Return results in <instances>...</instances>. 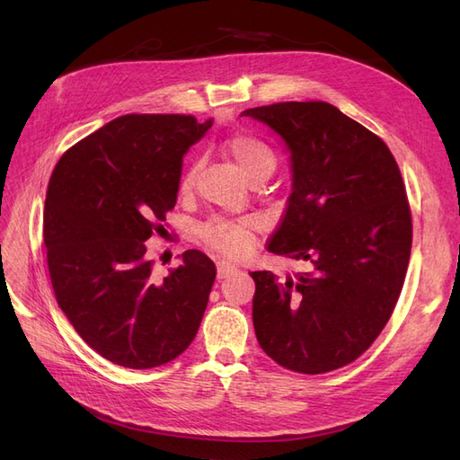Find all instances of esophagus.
I'll list each match as a JSON object with an SVG mask.
<instances>
[{"instance_id":"1","label":"esophagus","mask_w":460,"mask_h":460,"mask_svg":"<svg viewBox=\"0 0 460 460\" xmlns=\"http://www.w3.org/2000/svg\"><path fill=\"white\" fill-rule=\"evenodd\" d=\"M234 272H235V267H232L230 262L222 261V262L217 264V278H218V280H225L226 276H230V274H234Z\"/></svg>"}]
</instances>
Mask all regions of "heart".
<instances>
[{
    "mask_svg": "<svg viewBox=\"0 0 460 460\" xmlns=\"http://www.w3.org/2000/svg\"><path fill=\"white\" fill-rule=\"evenodd\" d=\"M226 155L234 163L235 169L247 180L261 172H272L274 171V153L270 147L261 142L259 137L249 136V134H238L230 137L225 146ZM193 176H196V169H191L184 180H182V190L190 191L193 184ZM261 228V220L257 217H245L240 220H222L215 218L208 220L207 225L201 226L199 235L208 243L222 253L230 257H240L245 255L249 249L253 247L255 242V232Z\"/></svg>",
    "mask_w": 460,
    "mask_h": 460,
    "instance_id": "1",
    "label": "heart"
}]
</instances>
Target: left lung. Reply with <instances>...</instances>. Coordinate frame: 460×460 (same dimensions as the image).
Returning a JSON list of instances; mask_svg holds the SVG:
<instances>
[{
    "label": "left lung",
    "mask_w": 460,
    "mask_h": 460,
    "mask_svg": "<svg viewBox=\"0 0 460 460\" xmlns=\"http://www.w3.org/2000/svg\"><path fill=\"white\" fill-rule=\"evenodd\" d=\"M242 117L289 153L291 193L267 249L307 267L282 280L252 272L259 345L301 374L349 365L378 338L405 282L412 225L399 166L378 136L326 102Z\"/></svg>",
    "instance_id": "1"
}]
</instances>
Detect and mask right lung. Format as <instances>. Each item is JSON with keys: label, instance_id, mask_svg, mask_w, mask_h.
Wrapping results in <instances>:
<instances>
[{"label": "right lung", "instance_id": "right-lung-1", "mask_svg": "<svg viewBox=\"0 0 460 460\" xmlns=\"http://www.w3.org/2000/svg\"><path fill=\"white\" fill-rule=\"evenodd\" d=\"M213 127L190 115H124L59 159L44 207L51 286L93 351L153 368L193 341L217 276L198 249L157 280L146 242L176 205L182 161Z\"/></svg>", "mask_w": 460, "mask_h": 460}]
</instances>
